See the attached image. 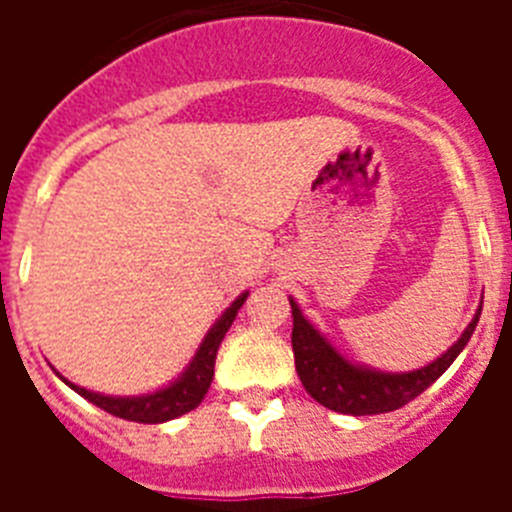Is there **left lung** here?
<instances>
[{"mask_svg":"<svg viewBox=\"0 0 512 512\" xmlns=\"http://www.w3.org/2000/svg\"><path fill=\"white\" fill-rule=\"evenodd\" d=\"M289 305H292V318H295L292 351H295V366L297 374H300V382L305 384V390L310 392L312 400H318L323 408L336 410V413L343 415L392 413V410L415 400L420 392L428 390L454 364L456 356L461 354V348L467 346L469 338H472L479 315H482V310H477V315L467 325V330L461 333L459 341L433 364L408 374H382L348 364L336 348L330 346L318 330L302 318L300 307L292 300H289Z\"/></svg>","mask_w":512,"mask_h":512,"instance_id":"obj_1","label":"left lung"}]
</instances>
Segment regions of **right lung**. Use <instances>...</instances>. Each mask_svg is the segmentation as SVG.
<instances>
[{"label":"right lung","mask_w":512,"mask_h":512,"mask_svg":"<svg viewBox=\"0 0 512 512\" xmlns=\"http://www.w3.org/2000/svg\"><path fill=\"white\" fill-rule=\"evenodd\" d=\"M246 297L248 295L238 297V300L225 310L223 318L212 325L187 372L176 379L174 384H169L166 390L143 397H104L97 395V392L84 390V387H76V384L66 382V379H63V382L69 384L71 390L79 392L84 400H89L92 405L102 408L104 413L115 415V418L133 420V423H164V420L179 418V415L189 413V410H194L202 400H205L207 390H210L212 374H215L217 348L223 343L225 333H228V328L233 325L235 315H238V310L243 307Z\"/></svg>","instance_id":"add662e5"}]
</instances>
